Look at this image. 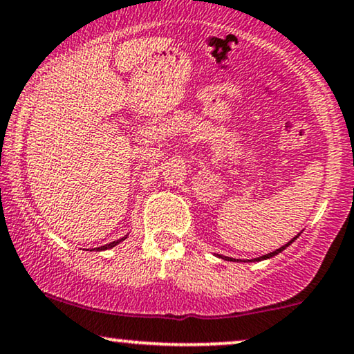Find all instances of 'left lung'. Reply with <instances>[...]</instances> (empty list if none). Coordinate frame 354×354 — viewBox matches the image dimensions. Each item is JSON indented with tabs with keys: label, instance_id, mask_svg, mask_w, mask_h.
<instances>
[{
	"label": "left lung",
	"instance_id": "left-lung-1",
	"mask_svg": "<svg viewBox=\"0 0 354 354\" xmlns=\"http://www.w3.org/2000/svg\"><path fill=\"white\" fill-rule=\"evenodd\" d=\"M301 234V232H299ZM299 234H297L296 237H292L291 241L288 242V244H284L283 247H279V249H277V250H273V252H270V254H267V255H261V257H259V259H252V260H236V259H231V257H224V255H218V257H221L223 260H227V261H261V260H267V259H272V257H274V255H278V254H281V252L286 249V247H289L292 244V242L296 241L297 237H299Z\"/></svg>",
	"mask_w": 354,
	"mask_h": 354
}]
</instances>
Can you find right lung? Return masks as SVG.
Returning a JSON list of instances; mask_svg holds the SVG:
<instances>
[{
    "label": "right lung",
    "instance_id": "obj_1",
    "mask_svg": "<svg viewBox=\"0 0 354 354\" xmlns=\"http://www.w3.org/2000/svg\"><path fill=\"white\" fill-rule=\"evenodd\" d=\"M127 236H128V234H127ZM127 236H123L122 239H118V241H113V242H110V244H105V245H102V247H97V249H95V250H107V249H112V247H115V245L120 244L122 241H125Z\"/></svg>",
    "mask_w": 354,
    "mask_h": 354
}]
</instances>
